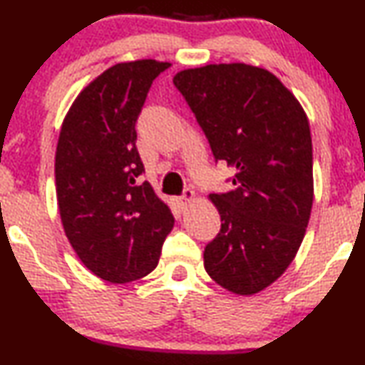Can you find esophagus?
<instances>
[{
	"instance_id": "34e87169",
	"label": "esophagus",
	"mask_w": 365,
	"mask_h": 365,
	"mask_svg": "<svg viewBox=\"0 0 365 365\" xmlns=\"http://www.w3.org/2000/svg\"><path fill=\"white\" fill-rule=\"evenodd\" d=\"M194 199V191L191 187H186L184 189V192L181 194V196L179 197H176V202H178V206L181 207V209H186L187 206H189V202H191Z\"/></svg>"
}]
</instances>
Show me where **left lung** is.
I'll return each instance as SVG.
<instances>
[{
  "label": "left lung",
  "instance_id": "8db88e82",
  "mask_svg": "<svg viewBox=\"0 0 365 365\" xmlns=\"http://www.w3.org/2000/svg\"><path fill=\"white\" fill-rule=\"evenodd\" d=\"M236 187L209 194L221 231L204 249L209 276L256 294L292 262L311 217L312 139L306 113L266 69L242 63L184 69L173 79Z\"/></svg>",
  "mask_w": 365,
  "mask_h": 365
}]
</instances>
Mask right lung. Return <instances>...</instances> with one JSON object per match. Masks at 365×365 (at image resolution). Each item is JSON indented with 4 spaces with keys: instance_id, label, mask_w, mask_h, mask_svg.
Masks as SVG:
<instances>
[{
    "instance_id": "1",
    "label": "right lung",
    "mask_w": 365,
    "mask_h": 365,
    "mask_svg": "<svg viewBox=\"0 0 365 365\" xmlns=\"http://www.w3.org/2000/svg\"><path fill=\"white\" fill-rule=\"evenodd\" d=\"M171 66L154 59L114 64L84 88L56 148V196L78 257L104 281L124 284L158 266L174 217L141 182L136 121L149 88Z\"/></svg>"
}]
</instances>
